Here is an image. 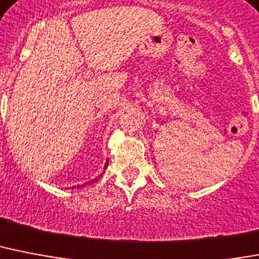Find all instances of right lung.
Segmentation results:
<instances>
[{"mask_svg":"<svg viewBox=\"0 0 259 259\" xmlns=\"http://www.w3.org/2000/svg\"><path fill=\"white\" fill-rule=\"evenodd\" d=\"M105 167H108V163H106V166H105ZM94 181H97V178H96V180H93V182H94ZM89 185H90V182H89ZM78 188H79V185L77 186V189H78Z\"/></svg>","mask_w":259,"mask_h":259,"instance_id":"add662e5","label":"right lung"}]
</instances>
